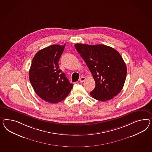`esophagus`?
<instances>
[{
    "label": "esophagus",
    "mask_w": 152,
    "mask_h": 152,
    "mask_svg": "<svg viewBox=\"0 0 152 152\" xmlns=\"http://www.w3.org/2000/svg\"><path fill=\"white\" fill-rule=\"evenodd\" d=\"M85 80H86V78L85 77H81L80 79V82H81V83H83V82L85 81Z\"/></svg>",
    "instance_id": "1"
}]
</instances>
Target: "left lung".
<instances>
[{
	"label": "left lung",
	"instance_id": "1",
	"mask_svg": "<svg viewBox=\"0 0 152 152\" xmlns=\"http://www.w3.org/2000/svg\"><path fill=\"white\" fill-rule=\"evenodd\" d=\"M75 47L95 81L91 96L103 102L113 99L122 90L127 75L126 65L120 53L106 45L76 44Z\"/></svg>",
	"mask_w": 152,
	"mask_h": 152
}]
</instances>
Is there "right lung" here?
Returning <instances> with one entry per match:
<instances>
[{"mask_svg":"<svg viewBox=\"0 0 152 152\" xmlns=\"http://www.w3.org/2000/svg\"><path fill=\"white\" fill-rule=\"evenodd\" d=\"M65 46V44L50 45L39 51L29 70V80L34 90L48 102H61L73 87L58 64Z\"/></svg>","mask_w":152,"mask_h":152,"instance_id":"right-lung-1","label":"right lung"}]
</instances>
